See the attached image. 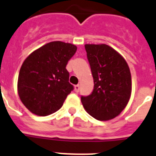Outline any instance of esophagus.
<instances>
[{"label":"esophagus","instance_id":"1","mask_svg":"<svg viewBox=\"0 0 156 156\" xmlns=\"http://www.w3.org/2000/svg\"><path fill=\"white\" fill-rule=\"evenodd\" d=\"M74 90H75V92H76V93H78V92H79V90H80V86H79V85H75L74 86Z\"/></svg>","mask_w":156,"mask_h":156}]
</instances>
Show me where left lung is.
<instances>
[{"label": "left lung", "mask_w": 156, "mask_h": 156, "mask_svg": "<svg viewBox=\"0 0 156 156\" xmlns=\"http://www.w3.org/2000/svg\"><path fill=\"white\" fill-rule=\"evenodd\" d=\"M85 49L94 87L90 95L82 96V103L95 119H112L123 111L131 97L129 66L122 55L107 44H86Z\"/></svg>", "instance_id": "obj_1"}]
</instances>
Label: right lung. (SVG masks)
Segmentation results:
<instances>
[{
    "label": "right lung",
    "instance_id": "add662e5",
    "mask_svg": "<svg viewBox=\"0 0 156 156\" xmlns=\"http://www.w3.org/2000/svg\"><path fill=\"white\" fill-rule=\"evenodd\" d=\"M77 51L72 44L54 41L26 58L18 77V93L32 113L48 116L63 106L73 90L69 82L67 63Z\"/></svg>",
    "mask_w": 156,
    "mask_h": 156
}]
</instances>
